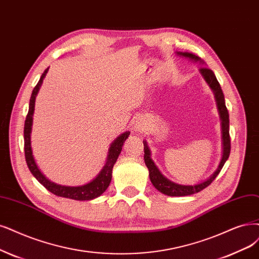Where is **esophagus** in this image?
I'll return each mask as SVG.
<instances>
[{
	"label": "esophagus",
	"mask_w": 259,
	"mask_h": 259,
	"mask_svg": "<svg viewBox=\"0 0 259 259\" xmlns=\"http://www.w3.org/2000/svg\"><path fill=\"white\" fill-rule=\"evenodd\" d=\"M132 126L135 128L136 131H143L144 129H146V122L143 118H136L132 122Z\"/></svg>",
	"instance_id": "34e87169"
}]
</instances>
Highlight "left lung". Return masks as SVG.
Masks as SVG:
<instances>
[{"label":"left lung","mask_w":259,"mask_h":259,"mask_svg":"<svg viewBox=\"0 0 259 259\" xmlns=\"http://www.w3.org/2000/svg\"><path fill=\"white\" fill-rule=\"evenodd\" d=\"M178 55L187 57V59L194 61V62H199V63H204L200 57L193 53H189V52H177ZM199 72L202 73L204 76L205 81L208 83L210 86V89L212 90L217 105H218V110L220 114V118L222 120V139H223V156L221 159V162H220L219 167L214 173L210 176L208 179L205 181L194 186H184V185H178L173 183V181L168 180L166 177L161 174V171L159 168L156 166L154 163V161L150 158V150L148 148L147 142L143 141V144H144V160H145V164L149 170V178L151 184L154 185V187L160 191L161 193H163L168 196H187L191 194H195L199 191L204 190L207 188L212 181L215 179V177L219 175L220 171H221L224 163L226 160L229 157V154H231V137H229V115L228 111L225 105V99H224V94L222 92L221 85L218 82L215 75L211 69L207 68V67H202L199 69Z\"/></svg>","instance_id":"1"}]
</instances>
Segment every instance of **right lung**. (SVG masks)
Instances as JSON below:
<instances>
[{
    "mask_svg": "<svg viewBox=\"0 0 259 259\" xmlns=\"http://www.w3.org/2000/svg\"><path fill=\"white\" fill-rule=\"evenodd\" d=\"M47 68L44 73L41 74L39 81H38L37 85L34 88L32 92V96L30 99V107H28V112L25 118L24 122V155H25V161L26 164L30 168L31 173L33 176L39 181V183L48 190L50 191L51 193L55 194L56 196L70 198L74 200H91L96 197L100 196L105 190L108 189L111 179H112V169L113 166L116 162L120 151L122 149V145L124 141L127 140L129 137L130 132L126 131L120 135L116 140H115L111 147L109 148V154L107 161H105V164L103 168L101 169L98 176L95 179H93L91 183L86 184L84 186L79 187H68V186H61L52 183L49 179H48L41 171L38 168L36 162L34 160L33 154H32V147H31V131H32V123H33V114H34V108H35V99L38 91H39L42 80L45 78L46 73L48 72Z\"/></svg>",
    "mask_w": 259,
    "mask_h": 259,
    "instance_id": "right-lung-1",
    "label": "right lung"
}]
</instances>
